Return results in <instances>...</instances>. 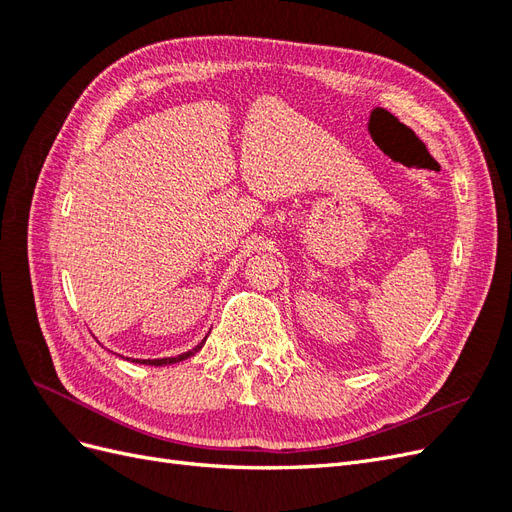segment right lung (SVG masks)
I'll list each match as a JSON object with an SVG mask.
<instances>
[{"instance_id":"1","label":"right lung","mask_w":512,"mask_h":512,"mask_svg":"<svg viewBox=\"0 0 512 512\" xmlns=\"http://www.w3.org/2000/svg\"><path fill=\"white\" fill-rule=\"evenodd\" d=\"M205 342H207V337H205L203 342H200L198 346H194L192 350L183 352V354H177V356H166V359H134V363H141V365H156V367H162V365H173V363H179V361L190 359L192 354H196L200 348L205 346Z\"/></svg>"}]
</instances>
